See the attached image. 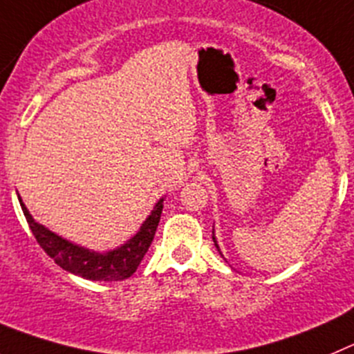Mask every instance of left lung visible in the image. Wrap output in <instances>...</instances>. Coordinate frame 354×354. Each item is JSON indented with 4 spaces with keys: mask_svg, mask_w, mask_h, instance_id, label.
Instances as JSON below:
<instances>
[{
    "mask_svg": "<svg viewBox=\"0 0 354 354\" xmlns=\"http://www.w3.org/2000/svg\"><path fill=\"white\" fill-rule=\"evenodd\" d=\"M212 240H214V243H215V247H217V250H218V254H221V257H224V255H222V252H221V247H218V243H217V238H215V231L212 230Z\"/></svg>",
    "mask_w": 354,
    "mask_h": 354,
    "instance_id": "8db88e82",
    "label": "left lung"
}]
</instances>
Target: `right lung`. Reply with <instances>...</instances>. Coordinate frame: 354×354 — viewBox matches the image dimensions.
I'll return each instance as SVG.
<instances>
[{
  "label": "right lung",
  "instance_id": "obj_1",
  "mask_svg": "<svg viewBox=\"0 0 354 354\" xmlns=\"http://www.w3.org/2000/svg\"><path fill=\"white\" fill-rule=\"evenodd\" d=\"M163 201L165 198L158 200V203L151 210L149 217L142 222L140 230L130 240H127L123 245L113 248V250L95 252L82 247V245L73 243V241L59 236L48 227L36 222L28 207L24 205L22 198L19 196V203L22 207L24 215H26V221H28L39 247L62 269L92 281H121L130 278L137 271L147 248L151 247L154 233H156L161 210H163Z\"/></svg>",
  "mask_w": 354,
  "mask_h": 354
}]
</instances>
